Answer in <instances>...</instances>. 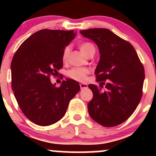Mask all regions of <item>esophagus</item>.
<instances>
[{
  "instance_id": "esophagus-1",
  "label": "esophagus",
  "mask_w": 156,
  "mask_h": 156,
  "mask_svg": "<svg viewBox=\"0 0 156 156\" xmlns=\"http://www.w3.org/2000/svg\"><path fill=\"white\" fill-rule=\"evenodd\" d=\"M80 89H87L88 87V85L87 83H80Z\"/></svg>"
}]
</instances>
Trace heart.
Returning <instances> with one entry per match:
<instances>
[{
  "label": "heart",
  "mask_w": 156,
  "mask_h": 156,
  "mask_svg": "<svg viewBox=\"0 0 156 156\" xmlns=\"http://www.w3.org/2000/svg\"><path fill=\"white\" fill-rule=\"evenodd\" d=\"M80 50L86 56H88L90 54H92L95 52V48L91 42H84L80 44ZM69 53H70V48L69 46L66 47L64 49L62 53V61L66 62L69 58ZM89 73V70L85 67H74L69 69L67 72L68 77L71 79L77 80L79 82H84L87 78V76Z\"/></svg>",
  "instance_id": "1"
}]
</instances>
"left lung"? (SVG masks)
<instances>
[{
  "mask_svg": "<svg viewBox=\"0 0 156 156\" xmlns=\"http://www.w3.org/2000/svg\"><path fill=\"white\" fill-rule=\"evenodd\" d=\"M80 33L94 41L101 53L94 72L101 84L99 87L89 85L93 93L88 103L89 115L103 126L120 125L132 115L141 101L144 66L133 46L110 30L90 28Z\"/></svg>",
  "mask_w": 156,
  "mask_h": 156,
  "instance_id": "left-lung-1",
  "label": "left lung"
}]
</instances>
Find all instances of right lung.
Returning <instances> with one entry per match:
<instances>
[{
  "instance_id": "right-lung-1",
  "label": "right lung",
  "mask_w": 156,
  "mask_h": 156,
  "mask_svg": "<svg viewBox=\"0 0 156 156\" xmlns=\"http://www.w3.org/2000/svg\"><path fill=\"white\" fill-rule=\"evenodd\" d=\"M75 37L73 30H40L26 39L14 55L12 89L21 111L35 124L48 126L59 121L80 91L76 80L67 78L55 87L50 79L63 67L62 53Z\"/></svg>"
}]
</instances>
